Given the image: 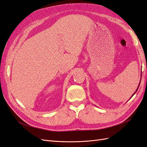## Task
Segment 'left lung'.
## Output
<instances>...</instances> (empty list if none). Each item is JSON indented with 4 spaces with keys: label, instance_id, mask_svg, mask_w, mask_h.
<instances>
[{
    "label": "left lung",
    "instance_id": "8db88e82",
    "mask_svg": "<svg viewBox=\"0 0 147 147\" xmlns=\"http://www.w3.org/2000/svg\"><path fill=\"white\" fill-rule=\"evenodd\" d=\"M141 77H142V76H141ZM140 83H139V85H138V88H137V90H136V92H135V93H134L133 94V95H134V94L135 93H136L137 92V90H138V87H139V86H140ZM133 95H132V96H133Z\"/></svg>",
    "mask_w": 147,
    "mask_h": 147
}]
</instances>
